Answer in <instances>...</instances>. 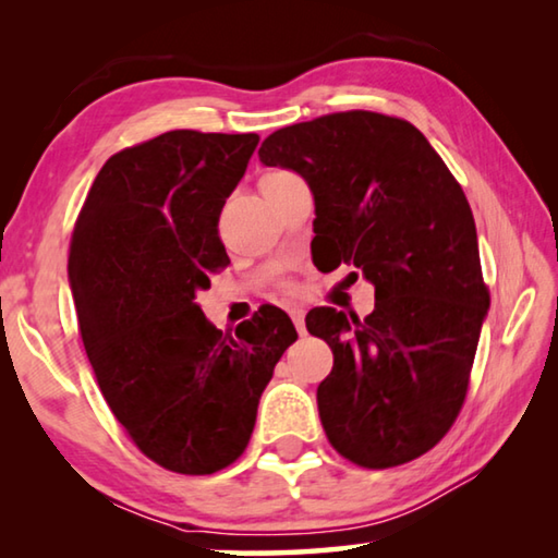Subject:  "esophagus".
I'll use <instances>...</instances> for the list:
<instances>
[{
    "label": "esophagus",
    "mask_w": 558,
    "mask_h": 558,
    "mask_svg": "<svg viewBox=\"0 0 558 558\" xmlns=\"http://www.w3.org/2000/svg\"><path fill=\"white\" fill-rule=\"evenodd\" d=\"M290 317H292V323H295V329L300 335H305V310H302L300 305H295V307H290Z\"/></svg>",
    "instance_id": "34e87169"
}]
</instances>
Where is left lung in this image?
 I'll list each match as a JSON object with an SVG mask.
<instances>
[{
	"label": "left lung",
	"mask_w": 558,
	"mask_h": 558,
	"mask_svg": "<svg viewBox=\"0 0 558 558\" xmlns=\"http://www.w3.org/2000/svg\"><path fill=\"white\" fill-rule=\"evenodd\" d=\"M258 157L305 179L325 266L359 268L376 292L364 319L305 317L335 354L317 386L329 442L374 470L423 456L465 401L489 310L465 194L421 130L369 110L276 130Z\"/></svg>",
	"instance_id": "left-lung-1"
}]
</instances>
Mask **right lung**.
<instances>
[{"instance_id":"add662e5","label":"right lung","mask_w":558,"mask_h":558,"mask_svg":"<svg viewBox=\"0 0 558 558\" xmlns=\"http://www.w3.org/2000/svg\"><path fill=\"white\" fill-rule=\"evenodd\" d=\"M258 135L172 130L112 155L75 221L69 286L102 396L149 460L211 475L241 456L298 332L260 307L235 335L196 295L229 256L219 214Z\"/></svg>"}]
</instances>
